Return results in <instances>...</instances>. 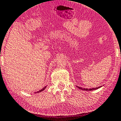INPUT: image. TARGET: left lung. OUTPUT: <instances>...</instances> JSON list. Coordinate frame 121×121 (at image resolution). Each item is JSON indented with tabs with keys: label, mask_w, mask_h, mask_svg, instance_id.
Returning a JSON list of instances; mask_svg holds the SVG:
<instances>
[{
	"label": "left lung",
	"mask_w": 121,
	"mask_h": 121,
	"mask_svg": "<svg viewBox=\"0 0 121 121\" xmlns=\"http://www.w3.org/2000/svg\"><path fill=\"white\" fill-rule=\"evenodd\" d=\"M102 86H99V87H95V88H92V89H85V88H82V87H80L77 86V87L79 88V89H81L82 90H85V91H91V90H97L98 89H99L100 87Z\"/></svg>",
	"instance_id": "8db88e82"
}]
</instances>
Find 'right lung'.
<instances>
[{
  "label": "right lung",
  "mask_w": 121,
  "mask_h": 121,
  "mask_svg": "<svg viewBox=\"0 0 121 121\" xmlns=\"http://www.w3.org/2000/svg\"><path fill=\"white\" fill-rule=\"evenodd\" d=\"M46 87H47V86H45V87H43L42 89H41V90H39V91H38L37 93H40V92H41V91H43L44 90V89H46Z\"/></svg>",
  "instance_id": "add662e5"
}]
</instances>
